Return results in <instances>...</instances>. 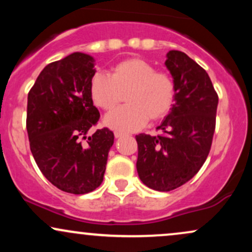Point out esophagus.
Returning a JSON list of instances; mask_svg holds the SVG:
<instances>
[{
	"label": "esophagus",
	"instance_id": "1",
	"mask_svg": "<svg viewBox=\"0 0 252 252\" xmlns=\"http://www.w3.org/2000/svg\"><path fill=\"white\" fill-rule=\"evenodd\" d=\"M126 134H124V132H121V131H115V137L116 138H120V137H123V136H126Z\"/></svg>",
	"mask_w": 252,
	"mask_h": 252
}]
</instances>
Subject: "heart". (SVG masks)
Listing matches in <instances>:
<instances>
[{"mask_svg": "<svg viewBox=\"0 0 252 252\" xmlns=\"http://www.w3.org/2000/svg\"><path fill=\"white\" fill-rule=\"evenodd\" d=\"M90 94L98 108L111 112L122 102L126 106L105 118L110 128L135 131L148 121L163 118L172 109L175 84L168 73L156 71L141 58H126L111 66L109 74L97 72L90 83Z\"/></svg>", "mask_w": 252, "mask_h": 252, "instance_id": "b5f03b06", "label": "heart"}]
</instances>
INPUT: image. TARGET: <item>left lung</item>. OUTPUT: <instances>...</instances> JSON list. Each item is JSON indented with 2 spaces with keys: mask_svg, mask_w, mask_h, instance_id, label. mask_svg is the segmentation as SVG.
I'll return each instance as SVG.
<instances>
[{
  "mask_svg": "<svg viewBox=\"0 0 252 252\" xmlns=\"http://www.w3.org/2000/svg\"><path fill=\"white\" fill-rule=\"evenodd\" d=\"M167 68L175 84V104L161 126V134L136 135L141 181L160 192L189 181L206 161L216 130L217 94L207 72L180 51H169Z\"/></svg>",
  "mask_w": 252,
  "mask_h": 252,
  "instance_id": "left-lung-1",
  "label": "left lung"
}]
</instances>
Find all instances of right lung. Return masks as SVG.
Here are the masks:
<instances>
[{
  "label": "right lung",
  "instance_id": "obj_1",
  "mask_svg": "<svg viewBox=\"0 0 252 252\" xmlns=\"http://www.w3.org/2000/svg\"><path fill=\"white\" fill-rule=\"evenodd\" d=\"M94 58L71 54L48 63L28 92L27 126L31 152L45 178L72 194L92 192L102 184L114 132H88L99 121L90 83Z\"/></svg>",
  "mask_w": 252,
  "mask_h": 252
}]
</instances>
